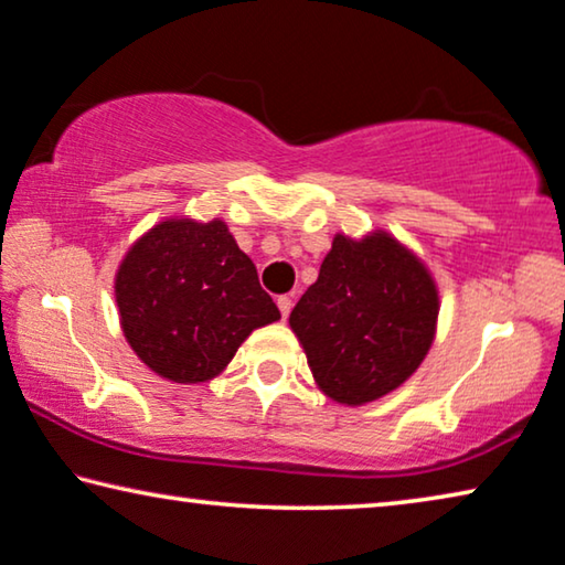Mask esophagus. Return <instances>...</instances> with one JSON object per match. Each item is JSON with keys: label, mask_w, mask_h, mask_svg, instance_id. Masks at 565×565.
Returning <instances> with one entry per match:
<instances>
[{"label": "esophagus", "mask_w": 565, "mask_h": 565, "mask_svg": "<svg viewBox=\"0 0 565 565\" xmlns=\"http://www.w3.org/2000/svg\"><path fill=\"white\" fill-rule=\"evenodd\" d=\"M276 305H279V311H281V317H284V319L291 315V307H294V301H291V297H286V294H284V297H279V299H276Z\"/></svg>", "instance_id": "obj_1"}]
</instances>
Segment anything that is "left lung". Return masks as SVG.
<instances>
[{"label": "left lung", "mask_w": 565, "mask_h": 565, "mask_svg": "<svg viewBox=\"0 0 565 565\" xmlns=\"http://www.w3.org/2000/svg\"><path fill=\"white\" fill-rule=\"evenodd\" d=\"M436 317L439 291L426 266L377 231L363 241L334 235L289 324L324 395L363 406L416 373Z\"/></svg>", "instance_id": "8db88e82"}]
</instances>
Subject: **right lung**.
Returning <instances> with one entry per match:
<instances>
[{
    "label": "right lung",
    "instance_id": "1",
    "mask_svg": "<svg viewBox=\"0 0 565 565\" xmlns=\"http://www.w3.org/2000/svg\"><path fill=\"white\" fill-rule=\"evenodd\" d=\"M131 350L157 375L205 383L256 327L281 319L254 260L223 221H164L134 243L116 274Z\"/></svg>",
    "mask_w": 565,
    "mask_h": 565
}]
</instances>
